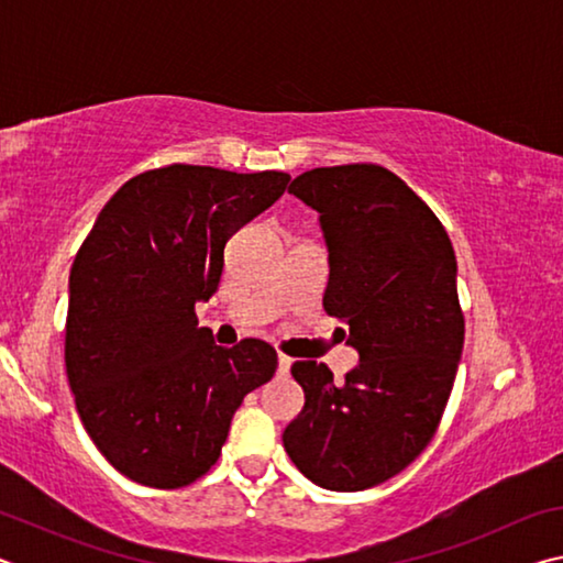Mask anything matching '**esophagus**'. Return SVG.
<instances>
[{"mask_svg":"<svg viewBox=\"0 0 563 563\" xmlns=\"http://www.w3.org/2000/svg\"><path fill=\"white\" fill-rule=\"evenodd\" d=\"M290 365H292V360L280 352V355H278V375H288L290 373Z\"/></svg>","mask_w":563,"mask_h":563,"instance_id":"34e87169","label":"esophagus"}]
</instances>
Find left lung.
Masks as SVG:
<instances>
[{"mask_svg": "<svg viewBox=\"0 0 563 563\" xmlns=\"http://www.w3.org/2000/svg\"><path fill=\"white\" fill-rule=\"evenodd\" d=\"M288 190L320 213L322 308L350 328L360 365L335 383L325 362H292L305 407L283 444L318 487L362 492L424 452L450 402L464 345L454 247L432 208L377 164L305 170Z\"/></svg>", "mask_w": 563, "mask_h": 563, "instance_id": "8db88e82", "label": "left lung"}]
</instances>
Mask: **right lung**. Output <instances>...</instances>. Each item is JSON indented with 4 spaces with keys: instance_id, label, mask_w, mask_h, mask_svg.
Returning <instances> with one entry per match:
<instances>
[{
    "instance_id": "add662e5",
    "label": "right lung",
    "mask_w": 563,
    "mask_h": 563,
    "mask_svg": "<svg viewBox=\"0 0 563 563\" xmlns=\"http://www.w3.org/2000/svg\"><path fill=\"white\" fill-rule=\"evenodd\" d=\"M290 176L168 164L126 180L101 208L69 275L64 362L76 412L113 470L180 489L221 456L243 397L278 352L258 338L216 345L196 302L216 292L238 228Z\"/></svg>"
}]
</instances>
